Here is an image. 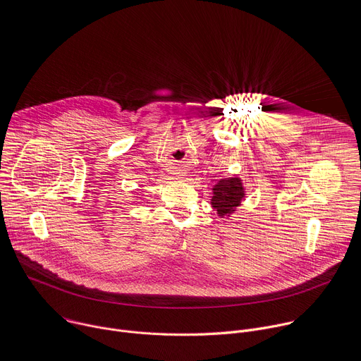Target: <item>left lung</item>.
Here are the masks:
<instances>
[{
    "label": "left lung",
    "mask_w": 361,
    "mask_h": 361,
    "mask_svg": "<svg viewBox=\"0 0 361 361\" xmlns=\"http://www.w3.org/2000/svg\"><path fill=\"white\" fill-rule=\"evenodd\" d=\"M212 190L213 196L210 199V204L221 218L232 214L245 199V188L238 176L221 179Z\"/></svg>",
    "instance_id": "left-lung-1"
}]
</instances>
